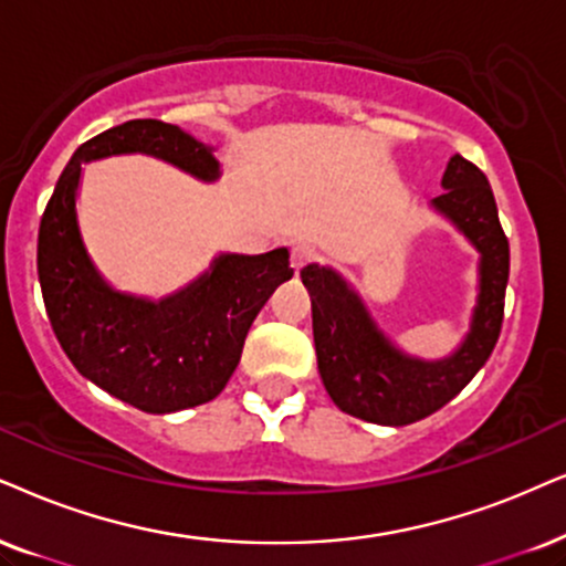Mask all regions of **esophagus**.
<instances>
[{
  "instance_id": "esophagus-1",
  "label": "esophagus",
  "mask_w": 566,
  "mask_h": 566,
  "mask_svg": "<svg viewBox=\"0 0 566 566\" xmlns=\"http://www.w3.org/2000/svg\"><path fill=\"white\" fill-rule=\"evenodd\" d=\"M316 259H318L316 248H311L307 242H295V245H292V269L295 271L305 269L307 263H313Z\"/></svg>"
}]
</instances>
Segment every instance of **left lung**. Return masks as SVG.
<instances>
[{
    "label": "left lung",
    "mask_w": 566,
    "mask_h": 566,
    "mask_svg": "<svg viewBox=\"0 0 566 566\" xmlns=\"http://www.w3.org/2000/svg\"><path fill=\"white\" fill-rule=\"evenodd\" d=\"M431 209L470 240L478 263V300L462 345L441 360H420L395 347L366 303L328 266L300 271L311 292L318 374L342 412L378 426H407L452 402L485 366L504 321L510 242L499 224L491 185L475 164L454 154Z\"/></svg>",
    "instance_id": "8db88e82"
}]
</instances>
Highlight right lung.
Wrapping results in <instances>:
<instances>
[{"label":"right lung","mask_w":566,"mask_h":566,"mask_svg":"<svg viewBox=\"0 0 566 566\" xmlns=\"http://www.w3.org/2000/svg\"><path fill=\"white\" fill-rule=\"evenodd\" d=\"M117 154H148L203 182L219 180L213 148L161 119H130L85 140L60 175L39 227L46 316L77 374L143 412H177L224 389L250 324L295 271L287 248L221 253L175 295L148 300L114 290L83 245L75 200L83 164Z\"/></svg>","instance_id":"1"}]
</instances>
